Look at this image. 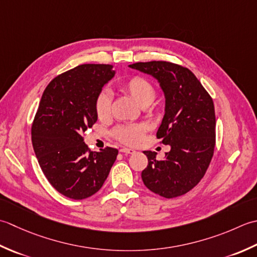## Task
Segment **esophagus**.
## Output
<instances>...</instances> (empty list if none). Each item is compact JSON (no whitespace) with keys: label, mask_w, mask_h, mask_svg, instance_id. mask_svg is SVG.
<instances>
[{"label":"esophagus","mask_w":257,"mask_h":257,"mask_svg":"<svg viewBox=\"0 0 257 257\" xmlns=\"http://www.w3.org/2000/svg\"><path fill=\"white\" fill-rule=\"evenodd\" d=\"M119 152H122V153H124V154H134L135 150L128 149V148H122L121 150H119Z\"/></svg>","instance_id":"obj_1"}]
</instances>
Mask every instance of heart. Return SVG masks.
Returning a JSON list of instances; mask_svg holds the SVG:
<instances>
[{
  "label": "heart",
  "instance_id": "heart-1",
  "mask_svg": "<svg viewBox=\"0 0 257 257\" xmlns=\"http://www.w3.org/2000/svg\"><path fill=\"white\" fill-rule=\"evenodd\" d=\"M121 90L141 106H149L155 98L153 84L142 76H133L124 81ZM95 111L98 118L105 119L111 114V95L107 91L98 93L95 99ZM145 133L144 125H122L114 131V135L121 142L130 145L138 144Z\"/></svg>",
  "mask_w": 257,
  "mask_h": 257
}]
</instances>
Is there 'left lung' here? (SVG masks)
I'll list each match as a JSON object with an SVG mask.
<instances>
[{
    "label": "left lung",
    "instance_id": "8db88e82",
    "mask_svg": "<svg viewBox=\"0 0 257 257\" xmlns=\"http://www.w3.org/2000/svg\"><path fill=\"white\" fill-rule=\"evenodd\" d=\"M159 82L165 97L164 116L156 136L170 145L163 160L144 151L149 164L142 172L145 186L155 194L173 198L198 184L211 163L215 146L213 99L193 73L164 61L128 65Z\"/></svg>",
    "mask_w": 257,
    "mask_h": 257
}]
</instances>
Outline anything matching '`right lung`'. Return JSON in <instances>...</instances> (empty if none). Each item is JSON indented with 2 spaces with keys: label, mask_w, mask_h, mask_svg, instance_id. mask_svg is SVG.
<instances>
[{
  "label": "right lung",
  "mask_w": 257,
  "mask_h": 257,
  "mask_svg": "<svg viewBox=\"0 0 257 257\" xmlns=\"http://www.w3.org/2000/svg\"><path fill=\"white\" fill-rule=\"evenodd\" d=\"M115 75L112 65L83 64L46 86L32 125L34 153L55 190L73 200L102 187L118 151L90 152L82 133L97 121L95 99Z\"/></svg>",
  "instance_id": "right-lung-1"
}]
</instances>
